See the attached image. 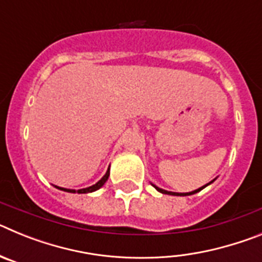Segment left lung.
I'll return each instance as SVG.
<instances>
[{"label":"left lung","mask_w":262,"mask_h":262,"mask_svg":"<svg viewBox=\"0 0 262 262\" xmlns=\"http://www.w3.org/2000/svg\"><path fill=\"white\" fill-rule=\"evenodd\" d=\"M212 182V181H211ZM211 182H210V184H211ZM209 185V184H207ZM207 185H205V186H202V187H200V189H196V190H194V191H191V193H170V191H166V190H163V189H160V187H157V186H155V189H156V190H159L160 193H163V194H169V195H191V194H194V193H198V191H201L202 190V189H205L206 186H207Z\"/></svg>","instance_id":"1"}]
</instances>
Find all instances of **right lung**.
Segmentation results:
<instances>
[{"label": "right lung", "instance_id": "add662e5", "mask_svg": "<svg viewBox=\"0 0 262 262\" xmlns=\"http://www.w3.org/2000/svg\"><path fill=\"white\" fill-rule=\"evenodd\" d=\"M108 176H110V172H108V169H107V172H106V174L103 176V177L101 178V180H99V181L97 182L96 185H93V186L86 187V189H80V190H77V193H80V194H82V193H92V191L98 190L99 187H102L103 184H105V182L107 181ZM57 189H60V190H64V191H69V193H76L75 190H71V189H62V187H57Z\"/></svg>", "mask_w": 262, "mask_h": 262}]
</instances>
